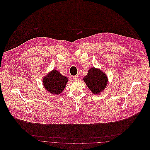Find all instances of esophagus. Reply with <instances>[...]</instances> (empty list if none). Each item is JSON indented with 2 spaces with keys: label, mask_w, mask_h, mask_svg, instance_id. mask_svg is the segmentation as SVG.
I'll list each match as a JSON object with an SVG mask.
<instances>
[{
  "label": "esophagus",
  "mask_w": 150,
  "mask_h": 150,
  "mask_svg": "<svg viewBox=\"0 0 150 150\" xmlns=\"http://www.w3.org/2000/svg\"><path fill=\"white\" fill-rule=\"evenodd\" d=\"M79 79V76H74L73 77V80H74V81H76V80H78Z\"/></svg>",
  "instance_id": "esophagus-1"
}]
</instances>
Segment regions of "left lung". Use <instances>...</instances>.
Here are the masks:
<instances>
[{"label":"left lung","mask_w":150,"mask_h":150,"mask_svg":"<svg viewBox=\"0 0 150 150\" xmlns=\"http://www.w3.org/2000/svg\"><path fill=\"white\" fill-rule=\"evenodd\" d=\"M83 80L94 95L101 93L105 89L108 83L106 74L95 67H92L88 70L87 75L84 77Z\"/></svg>","instance_id":"left-lung-1"}]
</instances>
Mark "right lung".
I'll return each mask as SVG.
<instances>
[{"label": "right lung", "instance_id": "add662e5", "mask_svg": "<svg viewBox=\"0 0 150 150\" xmlns=\"http://www.w3.org/2000/svg\"><path fill=\"white\" fill-rule=\"evenodd\" d=\"M68 81V78L62 75L57 70H52L42 79L44 88L52 95L61 94Z\"/></svg>", "mask_w": 150, "mask_h": 150}]
</instances>
